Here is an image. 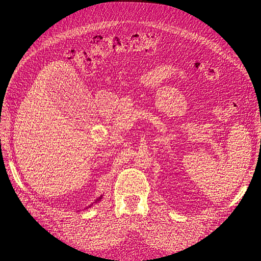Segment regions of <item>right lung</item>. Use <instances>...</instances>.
Wrapping results in <instances>:
<instances>
[{"instance_id": "right-lung-1", "label": "right lung", "mask_w": 261, "mask_h": 261, "mask_svg": "<svg viewBox=\"0 0 261 261\" xmlns=\"http://www.w3.org/2000/svg\"><path fill=\"white\" fill-rule=\"evenodd\" d=\"M101 198H102V196H100V197H99V198H98V199H97V201H96V202H98V201H100V200H101ZM89 207H91V206H89Z\"/></svg>"}]
</instances>
